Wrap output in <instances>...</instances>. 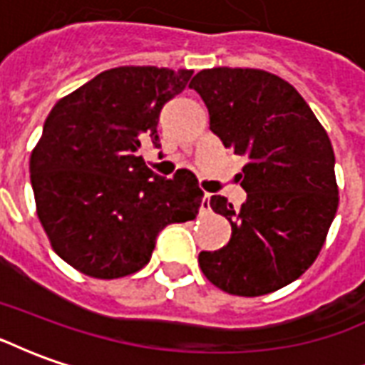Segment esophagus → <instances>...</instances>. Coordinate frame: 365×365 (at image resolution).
<instances>
[{
	"label": "esophagus",
	"instance_id": "34e87169",
	"mask_svg": "<svg viewBox=\"0 0 365 365\" xmlns=\"http://www.w3.org/2000/svg\"><path fill=\"white\" fill-rule=\"evenodd\" d=\"M209 199H211V195H209V193H205V195H203V203H201V213H209V211H211Z\"/></svg>",
	"mask_w": 365,
	"mask_h": 365
}]
</instances>
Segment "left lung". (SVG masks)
I'll use <instances>...</instances> for the list:
<instances>
[{"mask_svg": "<svg viewBox=\"0 0 365 365\" xmlns=\"http://www.w3.org/2000/svg\"><path fill=\"white\" fill-rule=\"evenodd\" d=\"M225 148L246 156L238 175L246 201L209 205L230 222V240L199 254L209 282L258 297L295 282L317 260L338 209L334 150L311 107L289 82L254 68L201 70L190 83Z\"/></svg>", "mask_w": 365, "mask_h": 365, "instance_id": "8db88e82", "label": "left lung"}]
</instances>
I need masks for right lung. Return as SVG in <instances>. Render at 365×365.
<instances>
[{
	"mask_svg": "<svg viewBox=\"0 0 365 365\" xmlns=\"http://www.w3.org/2000/svg\"><path fill=\"white\" fill-rule=\"evenodd\" d=\"M191 70L119 66L56 101L31 152L38 221L72 268L117 279L150 262L170 222L195 219L203 191L195 174L172 180L144 164L138 150L158 144L162 105L182 93Z\"/></svg>",
	"mask_w": 365,
	"mask_h": 365,
	"instance_id": "obj_1",
	"label": "right lung"
}]
</instances>
